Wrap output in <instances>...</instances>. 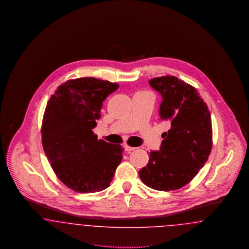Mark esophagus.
Here are the masks:
<instances>
[{
  "instance_id": "1",
  "label": "esophagus",
  "mask_w": 249,
  "mask_h": 249,
  "mask_svg": "<svg viewBox=\"0 0 249 249\" xmlns=\"http://www.w3.org/2000/svg\"><path fill=\"white\" fill-rule=\"evenodd\" d=\"M124 148H125V151H127V152H130V151H132V150L135 149V147H131V146L128 145V144H125V145H124Z\"/></svg>"
}]
</instances>
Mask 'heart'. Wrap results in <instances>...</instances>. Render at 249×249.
<instances>
[{
  "mask_svg": "<svg viewBox=\"0 0 249 249\" xmlns=\"http://www.w3.org/2000/svg\"><path fill=\"white\" fill-rule=\"evenodd\" d=\"M143 93H146V92H143Z\"/></svg>",
  "mask_w": 249,
  "mask_h": 249,
  "instance_id": "obj_1",
  "label": "heart"
}]
</instances>
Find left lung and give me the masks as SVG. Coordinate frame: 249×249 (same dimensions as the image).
<instances>
[{"mask_svg": "<svg viewBox=\"0 0 249 249\" xmlns=\"http://www.w3.org/2000/svg\"><path fill=\"white\" fill-rule=\"evenodd\" d=\"M149 84L162 97L160 117L170 123V130L162 133L160 150L150 152L139 177L153 190H179L196 177L211 153L210 112L197 89L176 76L156 77Z\"/></svg>", "mask_w": 249, "mask_h": 249, "instance_id": "left-lung-1", "label": "left lung"}]
</instances>
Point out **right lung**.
Returning <instances> with one entry per match:
<instances>
[{
    "label": "right lung",
    "instance_id": "right-lung-1",
    "mask_svg": "<svg viewBox=\"0 0 249 249\" xmlns=\"http://www.w3.org/2000/svg\"><path fill=\"white\" fill-rule=\"evenodd\" d=\"M119 85L94 77L60 85L48 102L42 143L54 173L69 189L93 193L110 186L124 148L98 140L93 129L103 102Z\"/></svg>",
    "mask_w": 249,
    "mask_h": 249
}]
</instances>
